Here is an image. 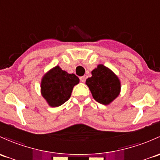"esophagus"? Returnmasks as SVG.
I'll return each mask as SVG.
<instances>
[{
  "label": "esophagus",
  "mask_w": 160,
  "mask_h": 160,
  "mask_svg": "<svg viewBox=\"0 0 160 160\" xmlns=\"http://www.w3.org/2000/svg\"><path fill=\"white\" fill-rule=\"evenodd\" d=\"M80 81L82 82V83H83V82H85V80H86L85 77H80Z\"/></svg>",
  "instance_id": "esophagus-1"
}]
</instances>
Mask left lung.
<instances>
[{"mask_svg": "<svg viewBox=\"0 0 160 160\" xmlns=\"http://www.w3.org/2000/svg\"><path fill=\"white\" fill-rule=\"evenodd\" d=\"M91 73L92 77L86 80V84L93 99L103 105H109L120 95V79L112 70L103 64H99Z\"/></svg>", "mask_w": 160, "mask_h": 160, "instance_id": "8db88e82", "label": "left lung"}]
</instances>
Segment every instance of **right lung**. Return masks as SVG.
<instances>
[{
  "label": "right lung",
  "instance_id": "1",
  "mask_svg": "<svg viewBox=\"0 0 160 160\" xmlns=\"http://www.w3.org/2000/svg\"><path fill=\"white\" fill-rule=\"evenodd\" d=\"M79 82L74 73H68L57 65L43 74L40 93L50 107H60L70 99L73 87Z\"/></svg>",
  "mask_w": 160,
  "mask_h": 160
}]
</instances>
